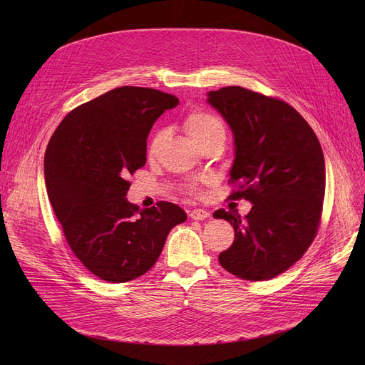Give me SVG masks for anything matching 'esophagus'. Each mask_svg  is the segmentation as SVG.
<instances>
[{"label": "esophagus", "mask_w": 365, "mask_h": 365, "mask_svg": "<svg viewBox=\"0 0 365 365\" xmlns=\"http://www.w3.org/2000/svg\"><path fill=\"white\" fill-rule=\"evenodd\" d=\"M208 216H210V213L207 212V210H204V208H195V210H192V212L189 213V217L192 219V220H204Z\"/></svg>", "instance_id": "1"}]
</instances>
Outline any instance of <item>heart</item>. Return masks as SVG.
I'll use <instances>...</instances> for the list:
<instances>
[{
  "label": "heart",
  "mask_w": 365,
  "mask_h": 365,
  "mask_svg": "<svg viewBox=\"0 0 365 365\" xmlns=\"http://www.w3.org/2000/svg\"><path fill=\"white\" fill-rule=\"evenodd\" d=\"M183 130L189 136V139L195 142L198 146L215 140V139H225L226 138V127L223 121L217 115L207 112V110H194L189 112L183 120ZM167 139V133L164 130H158L149 140L148 145V155L155 157L163 148ZM192 192H195L197 187H190Z\"/></svg>",
  "instance_id": "heart-1"
}]
</instances>
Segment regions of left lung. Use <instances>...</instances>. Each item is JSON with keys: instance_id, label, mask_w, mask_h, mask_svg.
<instances>
[{"instance_id": "1", "label": "left lung", "mask_w": 365, "mask_h": 365, "mask_svg": "<svg viewBox=\"0 0 365 365\" xmlns=\"http://www.w3.org/2000/svg\"><path fill=\"white\" fill-rule=\"evenodd\" d=\"M207 102L234 133L232 200L250 213L215 212L234 226L235 240L219 255L227 272L248 281L289 269L312 244L325 192L324 153L317 134L289 103L240 86L207 93Z\"/></svg>"}]
</instances>
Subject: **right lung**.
Returning <instances> with one entry per match:
<instances>
[{"instance_id":"right-lung-1","label":"right lung","mask_w":365,"mask_h":365,"mask_svg":"<svg viewBox=\"0 0 365 365\" xmlns=\"http://www.w3.org/2000/svg\"><path fill=\"white\" fill-rule=\"evenodd\" d=\"M173 94L118 87L72 109L44 157L48 200L73 255L108 282H127L158 260L167 235L186 220L167 201L140 210L125 198L127 178L146 164L148 134Z\"/></svg>"}]
</instances>
